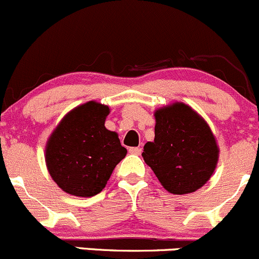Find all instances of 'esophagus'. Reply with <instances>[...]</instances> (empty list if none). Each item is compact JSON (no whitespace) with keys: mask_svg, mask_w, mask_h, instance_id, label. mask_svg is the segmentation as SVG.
I'll return each instance as SVG.
<instances>
[{"mask_svg":"<svg viewBox=\"0 0 259 259\" xmlns=\"http://www.w3.org/2000/svg\"><path fill=\"white\" fill-rule=\"evenodd\" d=\"M141 152H142V149H141L140 147L130 148V153L131 154H136V156H138V154H141Z\"/></svg>","mask_w":259,"mask_h":259,"instance_id":"1","label":"esophagus"}]
</instances>
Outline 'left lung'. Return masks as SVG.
I'll use <instances>...</instances> for the list:
<instances>
[{
	"label": "left lung",
	"mask_w": 259,
	"mask_h": 259,
	"mask_svg": "<svg viewBox=\"0 0 259 259\" xmlns=\"http://www.w3.org/2000/svg\"><path fill=\"white\" fill-rule=\"evenodd\" d=\"M154 141L142 157L164 189L187 194L203 187L212 177L220 148L206 119L183 102L154 111Z\"/></svg>",
	"instance_id": "obj_1"
}]
</instances>
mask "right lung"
Listing matches in <instances>:
<instances>
[{"instance_id":"right-lung-1","label":"right lung","mask_w":259,"mask_h":259,"mask_svg":"<svg viewBox=\"0 0 259 259\" xmlns=\"http://www.w3.org/2000/svg\"><path fill=\"white\" fill-rule=\"evenodd\" d=\"M108 114V106L89 101L68 112L47 140V169L66 193L96 196L126 157L118 135L105 127Z\"/></svg>"}]
</instances>
